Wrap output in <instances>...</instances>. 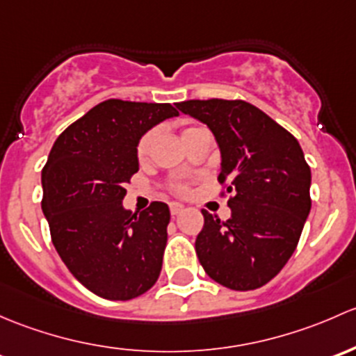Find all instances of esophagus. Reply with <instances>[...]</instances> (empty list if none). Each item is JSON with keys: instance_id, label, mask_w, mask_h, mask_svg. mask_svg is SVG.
Wrapping results in <instances>:
<instances>
[{"instance_id": "obj_1", "label": "esophagus", "mask_w": 356, "mask_h": 356, "mask_svg": "<svg viewBox=\"0 0 356 356\" xmlns=\"http://www.w3.org/2000/svg\"><path fill=\"white\" fill-rule=\"evenodd\" d=\"M170 211H171V214H173V216H178V214H181L183 211H185V207H183L181 204H171Z\"/></svg>"}]
</instances>
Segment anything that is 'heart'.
<instances>
[{"mask_svg":"<svg viewBox=\"0 0 356 356\" xmlns=\"http://www.w3.org/2000/svg\"><path fill=\"white\" fill-rule=\"evenodd\" d=\"M186 130H192V128H186ZM186 130H185V131H186ZM185 131H183V134H185ZM149 144H151V134L145 135V137L140 140V144H138V147H137V156H138V159H144L145 154H147Z\"/></svg>","mask_w":356,"mask_h":356,"instance_id":"1","label":"heart"}]
</instances>
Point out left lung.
<instances>
[{
	"label": "left lung",
	"instance_id": "1",
	"mask_svg": "<svg viewBox=\"0 0 356 356\" xmlns=\"http://www.w3.org/2000/svg\"><path fill=\"white\" fill-rule=\"evenodd\" d=\"M185 115L207 124L221 152L219 181L232 218L202 211L195 252L216 283L248 291L269 283L298 245L310 212V168L298 140L245 101L178 102Z\"/></svg>",
	"mask_w": 356,
	"mask_h": 356
}]
</instances>
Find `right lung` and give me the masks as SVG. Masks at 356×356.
<instances>
[{
    "mask_svg": "<svg viewBox=\"0 0 356 356\" xmlns=\"http://www.w3.org/2000/svg\"><path fill=\"white\" fill-rule=\"evenodd\" d=\"M178 116L171 104L108 99L54 142L42 170V212L58 255L89 291L131 300L156 284L170 207H123L138 171L137 147L151 128Z\"/></svg>",
    "mask_w": 356,
    "mask_h": 356,
    "instance_id": "obj_1",
    "label": "right lung"
}]
</instances>
